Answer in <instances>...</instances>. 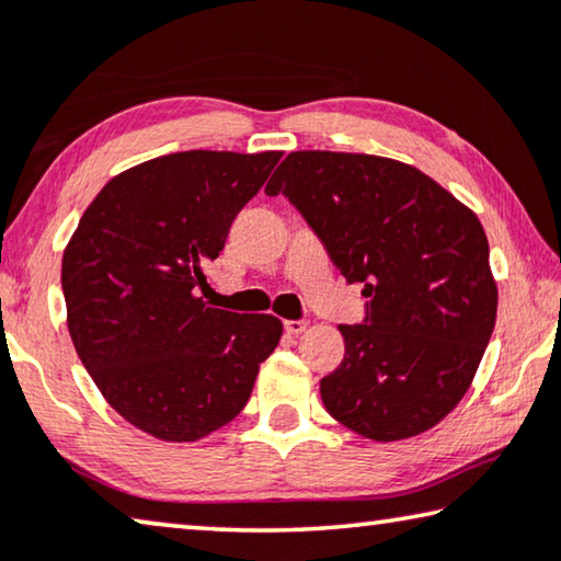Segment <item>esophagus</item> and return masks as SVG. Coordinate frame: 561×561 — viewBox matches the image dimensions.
<instances>
[{
    "label": "esophagus",
    "mask_w": 561,
    "mask_h": 561,
    "mask_svg": "<svg viewBox=\"0 0 561 561\" xmlns=\"http://www.w3.org/2000/svg\"><path fill=\"white\" fill-rule=\"evenodd\" d=\"M307 327H309L307 319H287V322H284V329H287L289 334H301Z\"/></svg>",
    "instance_id": "obj_1"
}]
</instances>
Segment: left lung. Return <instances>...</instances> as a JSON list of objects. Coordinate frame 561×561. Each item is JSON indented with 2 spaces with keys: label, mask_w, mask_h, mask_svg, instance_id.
Returning <instances> with one entry per match:
<instances>
[{
  "label": "left lung",
  "mask_w": 561,
  "mask_h": 561,
  "mask_svg": "<svg viewBox=\"0 0 561 561\" xmlns=\"http://www.w3.org/2000/svg\"><path fill=\"white\" fill-rule=\"evenodd\" d=\"M284 194L329 260L362 282L367 314L342 324L322 379L336 422L375 442L432 430L472 385L496 319L489 244L469 207L397 159L291 152L264 186Z\"/></svg>",
  "instance_id": "1"
}]
</instances>
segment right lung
I'll return each mask as SVG.
<instances>
[{"mask_svg": "<svg viewBox=\"0 0 561 561\" xmlns=\"http://www.w3.org/2000/svg\"><path fill=\"white\" fill-rule=\"evenodd\" d=\"M282 152L164 154L104 184L61 260L67 327L112 409L164 442H197L242 412L279 344L272 314L199 297L204 266Z\"/></svg>", "mask_w": 561, "mask_h": 561, "instance_id": "right-lung-1", "label": "right lung"}]
</instances>
